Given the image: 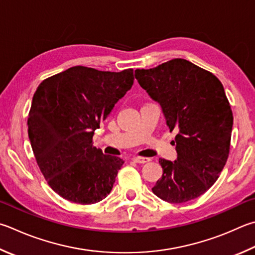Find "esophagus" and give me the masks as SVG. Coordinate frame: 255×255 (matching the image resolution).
I'll return each instance as SVG.
<instances>
[{
  "instance_id": "1",
  "label": "esophagus",
  "mask_w": 255,
  "mask_h": 255,
  "mask_svg": "<svg viewBox=\"0 0 255 255\" xmlns=\"http://www.w3.org/2000/svg\"><path fill=\"white\" fill-rule=\"evenodd\" d=\"M132 160L138 164H145L149 161V158H145V157H132Z\"/></svg>"
}]
</instances>
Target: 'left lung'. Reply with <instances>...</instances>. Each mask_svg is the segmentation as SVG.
<instances>
[{"label":"left lung","instance_id":"left-lung-1","mask_svg":"<svg viewBox=\"0 0 255 255\" xmlns=\"http://www.w3.org/2000/svg\"><path fill=\"white\" fill-rule=\"evenodd\" d=\"M135 78L158 103L177 158H160L163 175L151 188L174 204L194 200L216 182L228 160L233 114L223 85L213 73L184 59L137 69Z\"/></svg>","mask_w":255,"mask_h":255}]
</instances>
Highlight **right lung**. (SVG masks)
<instances>
[{"label":"right lung","instance_id":"1","mask_svg":"<svg viewBox=\"0 0 255 255\" xmlns=\"http://www.w3.org/2000/svg\"><path fill=\"white\" fill-rule=\"evenodd\" d=\"M133 79L132 69L110 72L77 66L39 85L27 133L41 172L61 197L94 204L112 191L125 161L92 147V137Z\"/></svg>","mask_w":255,"mask_h":255}]
</instances>
